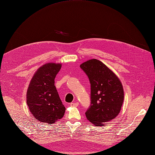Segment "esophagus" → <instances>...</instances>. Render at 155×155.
<instances>
[{
	"mask_svg": "<svg viewBox=\"0 0 155 155\" xmlns=\"http://www.w3.org/2000/svg\"><path fill=\"white\" fill-rule=\"evenodd\" d=\"M79 103L78 102H75V103H70V106H75V107H77L78 106Z\"/></svg>",
	"mask_w": 155,
	"mask_h": 155,
	"instance_id": "obj_1",
	"label": "esophagus"
}]
</instances>
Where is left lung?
<instances>
[{
	"mask_svg": "<svg viewBox=\"0 0 155 155\" xmlns=\"http://www.w3.org/2000/svg\"><path fill=\"white\" fill-rule=\"evenodd\" d=\"M91 83V106L85 112L90 122L102 126L115 118L124 102L123 85L115 73L101 61L88 60L80 64Z\"/></svg>",
	"mask_w": 155,
	"mask_h": 155,
	"instance_id": "8db88e82",
	"label": "left lung"
}]
</instances>
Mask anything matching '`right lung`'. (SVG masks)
I'll use <instances>...</instances> for the list:
<instances>
[{"instance_id": "add662e5", "label": "right lung", "mask_w": 155, "mask_h": 155, "mask_svg": "<svg viewBox=\"0 0 155 155\" xmlns=\"http://www.w3.org/2000/svg\"><path fill=\"white\" fill-rule=\"evenodd\" d=\"M61 63H46L36 71L26 92V103L40 122L52 124L63 118L66 110L54 85Z\"/></svg>"}]
</instances>
